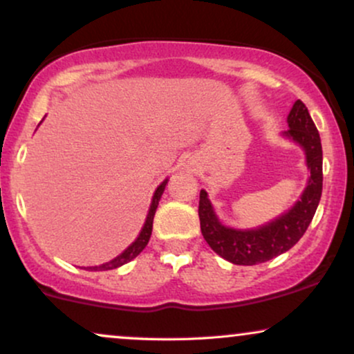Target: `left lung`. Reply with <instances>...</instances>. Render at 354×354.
<instances>
[{"label":"left lung","mask_w":354,"mask_h":354,"mask_svg":"<svg viewBox=\"0 0 354 354\" xmlns=\"http://www.w3.org/2000/svg\"><path fill=\"white\" fill-rule=\"evenodd\" d=\"M288 124L290 129L284 131V135L303 146L311 176L301 200L286 214L254 230L228 228L218 221L208 193L205 189L200 193L198 214L203 236L214 253L233 265H258L293 248L308 230L318 208L323 191V149L318 129L301 100L296 101L291 108Z\"/></svg>","instance_id":"left-lung-1"}]
</instances>
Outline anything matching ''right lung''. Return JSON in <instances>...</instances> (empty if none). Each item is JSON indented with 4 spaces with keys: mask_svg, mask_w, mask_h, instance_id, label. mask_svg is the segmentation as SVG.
Returning a JSON list of instances; mask_svg holds the SVG:
<instances>
[{
    "mask_svg": "<svg viewBox=\"0 0 354 354\" xmlns=\"http://www.w3.org/2000/svg\"><path fill=\"white\" fill-rule=\"evenodd\" d=\"M168 180H165L161 183L160 186H158V189L154 191V196H153V201H151V206H149V211H148V216H146V221H145V226L143 230H141L140 236L135 239V243L133 245H129L126 250L121 253L120 256H116L115 259H111V261L104 263V265H100V266H93L89 268L91 271H106V270H115V268H120L126 265V263H129L131 259H135L138 254L141 253V251L145 250L146 245H148L149 238H151V231H153V218H154V213H156V208H158V203H160V198L161 194H163L165 191V186Z\"/></svg>",
    "mask_w": 354,
    "mask_h": 354,
    "instance_id": "obj_1",
    "label": "right lung"
}]
</instances>
